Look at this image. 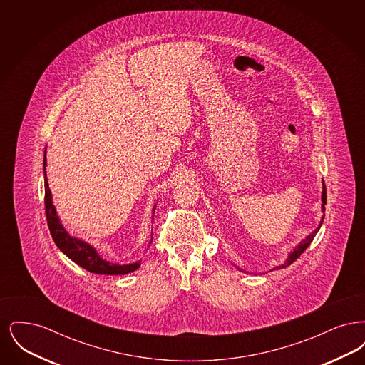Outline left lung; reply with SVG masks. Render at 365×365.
<instances>
[{"mask_svg":"<svg viewBox=\"0 0 365 365\" xmlns=\"http://www.w3.org/2000/svg\"><path fill=\"white\" fill-rule=\"evenodd\" d=\"M322 210L324 212V205L327 204V192H326V185H324V182H323V194H322ZM323 219H324V216L322 217V220H320V225H319V227L313 231L312 234L311 235H308L304 241H301V243L295 247L294 250L289 255V257H287V260H286V262L284 264H282V265H279V267H277V269H280V268H286V267H289L290 264H293L305 250H307V247L311 245V242L313 241V238H314V235L317 234V231H319V228H320V226H322V223H323ZM275 269V268H274Z\"/></svg>","mask_w":365,"mask_h":365,"instance_id":"1","label":"left lung"}]
</instances>
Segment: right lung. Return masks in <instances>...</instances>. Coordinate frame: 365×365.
Here are the masks:
<instances>
[{"mask_svg": "<svg viewBox=\"0 0 365 365\" xmlns=\"http://www.w3.org/2000/svg\"><path fill=\"white\" fill-rule=\"evenodd\" d=\"M46 150L43 157V175H45V212H46V220L48 226L52 234L53 241L57 245V247L73 262L85 268L88 272L100 274V275H125L128 272L135 271L139 267V262L134 264H115L104 260L97 250L88 245V243L71 237L66 231V228L61 226L56 209L53 207L52 192L49 190L48 178H46ZM152 242V241H150Z\"/></svg>", "mask_w": 365, "mask_h": 365, "instance_id": "right-lung-1", "label": "right lung"}]
</instances>
